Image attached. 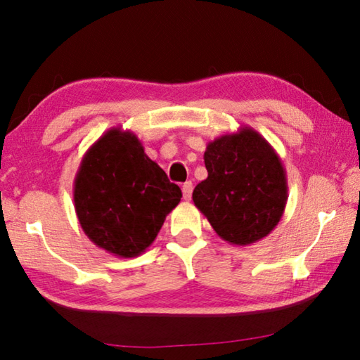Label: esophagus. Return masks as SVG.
I'll use <instances>...</instances> for the list:
<instances>
[{
  "label": "esophagus",
  "mask_w": 360,
  "mask_h": 360,
  "mask_svg": "<svg viewBox=\"0 0 360 360\" xmlns=\"http://www.w3.org/2000/svg\"><path fill=\"white\" fill-rule=\"evenodd\" d=\"M192 191H193V184L191 181L184 182V186H182V195H184V200H191L192 198Z\"/></svg>",
  "instance_id": "obj_1"
}]
</instances>
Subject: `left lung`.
<instances>
[{"label": "left lung", "instance_id": "8db88e82", "mask_svg": "<svg viewBox=\"0 0 360 360\" xmlns=\"http://www.w3.org/2000/svg\"><path fill=\"white\" fill-rule=\"evenodd\" d=\"M205 165L207 178L192 198L221 239L250 245L278 225L288 200L286 172L257 130L245 126L207 143Z\"/></svg>", "mask_w": 360, "mask_h": 360}]
</instances>
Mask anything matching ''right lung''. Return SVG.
<instances>
[{
	"label": "right lung",
	"instance_id": "add662e5",
	"mask_svg": "<svg viewBox=\"0 0 360 360\" xmlns=\"http://www.w3.org/2000/svg\"><path fill=\"white\" fill-rule=\"evenodd\" d=\"M181 188L130 130H107L86 153L74 181V205L91 243L120 258L139 257L179 205Z\"/></svg>",
	"mask_w": 360,
	"mask_h": 360
}]
</instances>
